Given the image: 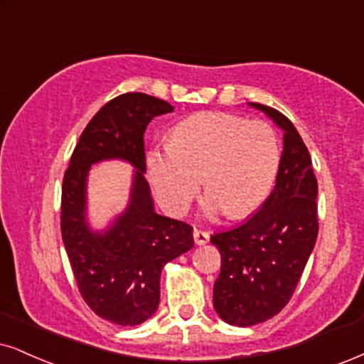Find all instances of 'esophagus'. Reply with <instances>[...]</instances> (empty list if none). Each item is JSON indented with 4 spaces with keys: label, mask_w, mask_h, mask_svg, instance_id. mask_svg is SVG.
<instances>
[{
    "label": "esophagus",
    "mask_w": 364,
    "mask_h": 364,
    "mask_svg": "<svg viewBox=\"0 0 364 364\" xmlns=\"http://www.w3.org/2000/svg\"><path fill=\"white\" fill-rule=\"evenodd\" d=\"M194 241L196 245H205L209 241V232L203 230H194Z\"/></svg>",
    "instance_id": "obj_1"
}]
</instances>
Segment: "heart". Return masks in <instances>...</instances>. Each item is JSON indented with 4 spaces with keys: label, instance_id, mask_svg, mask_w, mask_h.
Here are the masks:
<instances>
[{
    "label": "heart",
    "instance_id": "b5f03b06",
    "mask_svg": "<svg viewBox=\"0 0 364 364\" xmlns=\"http://www.w3.org/2000/svg\"><path fill=\"white\" fill-rule=\"evenodd\" d=\"M282 160L278 136L264 121L230 113H197L175 127L172 141L146 155L148 181L168 213L183 214L200 189L204 209L241 219L272 192Z\"/></svg>",
    "mask_w": 364,
    "mask_h": 364
}]
</instances>
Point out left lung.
Listing matches in <instances>:
<instances>
[{
	"label": "left lung",
	"mask_w": 364,
	"mask_h": 364,
	"mask_svg": "<svg viewBox=\"0 0 364 364\" xmlns=\"http://www.w3.org/2000/svg\"><path fill=\"white\" fill-rule=\"evenodd\" d=\"M248 105L284 132V151L275 187L257 214L210 236L221 253L214 309L224 322L240 327L272 319L289 304L319 231L317 178L306 143L280 111Z\"/></svg>",
	"instance_id": "8db88e82"
}]
</instances>
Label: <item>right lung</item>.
<instances>
[{
	"mask_svg": "<svg viewBox=\"0 0 364 364\" xmlns=\"http://www.w3.org/2000/svg\"><path fill=\"white\" fill-rule=\"evenodd\" d=\"M173 106L143 92L114 97L80 134L62 183V240L79 291L102 319L138 326L156 312L164 267L194 246L192 226L155 213L145 172L143 134ZM106 159L135 168L127 209L102 232L87 223V175Z\"/></svg>",
	"mask_w": 364,
	"mask_h": 364,
	"instance_id": "obj_1",
	"label": "right lung"
}]
</instances>
